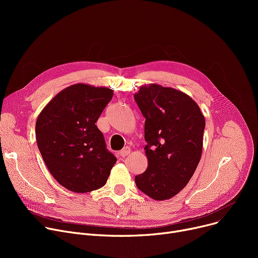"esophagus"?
I'll list each match as a JSON object with an SVG mask.
<instances>
[{
    "label": "esophagus",
    "instance_id": "esophagus-1",
    "mask_svg": "<svg viewBox=\"0 0 258 258\" xmlns=\"http://www.w3.org/2000/svg\"><path fill=\"white\" fill-rule=\"evenodd\" d=\"M130 153H131V148H130L128 146H125L124 148H122V150L120 151L119 155H120L122 158H125Z\"/></svg>",
    "mask_w": 258,
    "mask_h": 258
}]
</instances>
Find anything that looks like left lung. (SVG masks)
I'll use <instances>...</instances> for the list:
<instances>
[{"label": "left lung", "mask_w": 258, "mask_h": 258, "mask_svg": "<svg viewBox=\"0 0 258 258\" xmlns=\"http://www.w3.org/2000/svg\"><path fill=\"white\" fill-rule=\"evenodd\" d=\"M145 117L147 169L135 177L137 187L156 201L178 195L190 181L203 151L205 117L187 94L157 84L134 95Z\"/></svg>", "instance_id": "8db88e82"}]
</instances>
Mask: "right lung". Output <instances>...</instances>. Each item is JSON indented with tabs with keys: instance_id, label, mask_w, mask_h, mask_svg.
<instances>
[{
	"instance_id": "obj_1",
	"label": "right lung",
	"mask_w": 258,
	"mask_h": 258,
	"mask_svg": "<svg viewBox=\"0 0 258 258\" xmlns=\"http://www.w3.org/2000/svg\"><path fill=\"white\" fill-rule=\"evenodd\" d=\"M114 91L75 84L55 95L35 124L38 150L61 186L77 194L102 187L116 163L96 122Z\"/></svg>"
}]
</instances>
